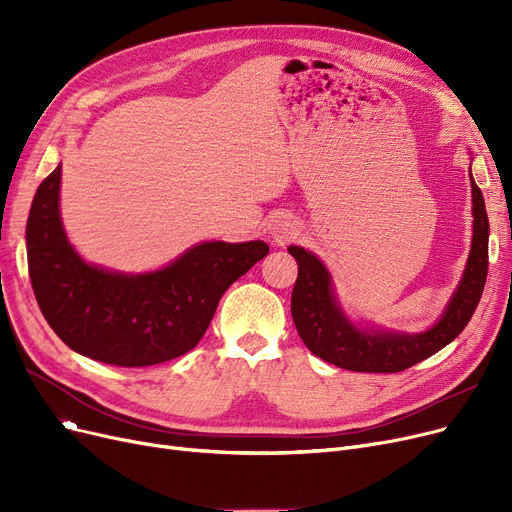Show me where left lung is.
<instances>
[{
    "mask_svg": "<svg viewBox=\"0 0 512 512\" xmlns=\"http://www.w3.org/2000/svg\"><path fill=\"white\" fill-rule=\"evenodd\" d=\"M473 245L465 276L438 324L423 334H380L357 330L342 315L321 261L301 247L288 253L297 259L299 276L292 288L290 311L294 326L309 351L336 367L365 373H398L436 355L459 336L473 317L488 278L490 222L479 186L471 176Z\"/></svg>",
    "mask_w": 512,
    "mask_h": 512,
    "instance_id": "left-lung-1",
    "label": "left lung"
}]
</instances>
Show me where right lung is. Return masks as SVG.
Masks as SVG:
<instances>
[{
  "mask_svg": "<svg viewBox=\"0 0 512 512\" xmlns=\"http://www.w3.org/2000/svg\"><path fill=\"white\" fill-rule=\"evenodd\" d=\"M62 166L37 188L26 222L29 276L51 330L72 351L118 367L172 361L203 338L232 282L270 253L263 240L203 242L166 270L122 276L87 265L60 220Z\"/></svg>",
  "mask_w": 512,
  "mask_h": 512,
  "instance_id": "add662e5",
  "label": "right lung"
}]
</instances>
